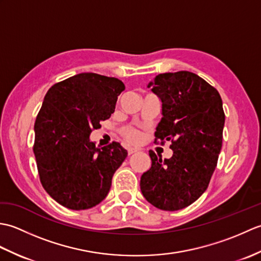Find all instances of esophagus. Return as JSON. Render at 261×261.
Masks as SVG:
<instances>
[{
  "mask_svg": "<svg viewBox=\"0 0 261 261\" xmlns=\"http://www.w3.org/2000/svg\"><path fill=\"white\" fill-rule=\"evenodd\" d=\"M138 150H137V149L136 148H129V149H127V153H129V154H132V153H135V152H137Z\"/></svg>",
  "mask_w": 261,
  "mask_h": 261,
  "instance_id": "obj_1",
  "label": "esophagus"
}]
</instances>
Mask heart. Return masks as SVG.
Segmentation results:
<instances>
[{
	"label": "heart",
	"mask_w": 261,
	"mask_h": 261,
	"mask_svg": "<svg viewBox=\"0 0 261 261\" xmlns=\"http://www.w3.org/2000/svg\"><path fill=\"white\" fill-rule=\"evenodd\" d=\"M122 135H123L124 139L130 143H138L142 139V136L140 132L137 129H135V127H131V126L124 127V129L122 130Z\"/></svg>",
	"instance_id": "1"
}]
</instances>
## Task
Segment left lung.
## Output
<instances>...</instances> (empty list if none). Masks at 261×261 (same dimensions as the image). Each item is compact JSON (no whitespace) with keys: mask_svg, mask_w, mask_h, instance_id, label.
Masks as SVG:
<instances>
[{"mask_svg":"<svg viewBox=\"0 0 261 261\" xmlns=\"http://www.w3.org/2000/svg\"><path fill=\"white\" fill-rule=\"evenodd\" d=\"M162 101L154 142L171 141L173 156L149 151L151 167L140 179L142 195L164 211L181 210L206 191L222 148L225 115L219 92L202 77L180 70L148 84Z\"/></svg>","mask_w":261,"mask_h":261,"instance_id":"obj_1","label":"left lung"}]
</instances>
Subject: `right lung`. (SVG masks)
Here are the masks:
<instances>
[{
	"mask_svg": "<svg viewBox=\"0 0 261 261\" xmlns=\"http://www.w3.org/2000/svg\"><path fill=\"white\" fill-rule=\"evenodd\" d=\"M124 84L115 77L82 73L49 88L35 122V152L40 181L55 201L87 210L107 197L127 151L119 142L95 147L99 122L114 112Z\"/></svg>",
	"mask_w": 261,
	"mask_h": 261,
	"instance_id": "obj_1",
	"label": "right lung"
}]
</instances>
